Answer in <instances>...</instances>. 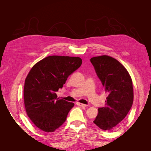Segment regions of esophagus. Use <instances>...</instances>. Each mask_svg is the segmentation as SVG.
<instances>
[{
	"label": "esophagus",
	"mask_w": 151,
	"mask_h": 151,
	"mask_svg": "<svg viewBox=\"0 0 151 151\" xmlns=\"http://www.w3.org/2000/svg\"><path fill=\"white\" fill-rule=\"evenodd\" d=\"M76 104L78 105L79 106H82V107H86V106H88V105L83 104V103H76Z\"/></svg>",
	"instance_id": "obj_1"
}]
</instances>
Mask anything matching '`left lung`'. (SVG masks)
<instances>
[{
    "label": "left lung",
    "mask_w": 151,
    "mask_h": 151,
    "mask_svg": "<svg viewBox=\"0 0 151 151\" xmlns=\"http://www.w3.org/2000/svg\"><path fill=\"white\" fill-rule=\"evenodd\" d=\"M90 60L108 94L106 106L98 108L93 122L99 129L110 130L124 119L133 104L132 78L125 67L111 57H94Z\"/></svg>",
    "instance_id": "8db88e82"
}]
</instances>
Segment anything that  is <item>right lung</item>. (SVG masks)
Instances as JSON below:
<instances>
[{"mask_svg":"<svg viewBox=\"0 0 151 151\" xmlns=\"http://www.w3.org/2000/svg\"><path fill=\"white\" fill-rule=\"evenodd\" d=\"M82 62L80 57L52 55L31 68L25 79L24 103L27 115L39 129L53 132L65 122L74 103L57 98V92Z\"/></svg>","mask_w":151,"mask_h":151,"instance_id":"1","label":"right lung"}]
</instances>
